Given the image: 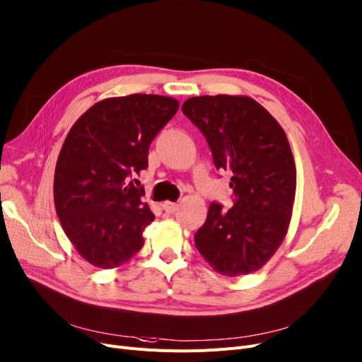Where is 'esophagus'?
Here are the masks:
<instances>
[{"label":"esophagus","mask_w":362,"mask_h":362,"mask_svg":"<svg viewBox=\"0 0 362 362\" xmlns=\"http://www.w3.org/2000/svg\"><path fill=\"white\" fill-rule=\"evenodd\" d=\"M161 207H163V210L164 211H167V213H175L176 210H177V204L176 202H171V201H165V202H163L161 204Z\"/></svg>","instance_id":"esophagus-1"}]
</instances>
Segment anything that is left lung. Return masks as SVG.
I'll use <instances>...</instances> for the list:
<instances>
[{"label": "left lung", "mask_w": 362, "mask_h": 362, "mask_svg": "<svg viewBox=\"0 0 362 362\" xmlns=\"http://www.w3.org/2000/svg\"><path fill=\"white\" fill-rule=\"evenodd\" d=\"M182 112L206 136L217 170L237 197L228 211L211 202L195 233L199 255L225 276L259 271L284 241L296 197V164L279 122L248 96L189 98Z\"/></svg>", "instance_id": "left-lung-1"}]
</instances>
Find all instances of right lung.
Wrapping results in <instances>:
<instances>
[{
    "label": "right lung",
    "instance_id": "obj_1",
    "mask_svg": "<svg viewBox=\"0 0 362 362\" xmlns=\"http://www.w3.org/2000/svg\"><path fill=\"white\" fill-rule=\"evenodd\" d=\"M177 109L173 98L136 93L94 103L71 127L56 163L54 206L78 255L96 268H118L144 247L155 216L130 177L148 167L151 142Z\"/></svg>",
    "mask_w": 362,
    "mask_h": 362
}]
</instances>
